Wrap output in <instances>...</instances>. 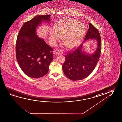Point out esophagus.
<instances>
[{
  "label": "esophagus",
  "mask_w": 122,
  "mask_h": 122,
  "mask_svg": "<svg viewBox=\"0 0 122 122\" xmlns=\"http://www.w3.org/2000/svg\"><path fill=\"white\" fill-rule=\"evenodd\" d=\"M62 50H60L59 49H57L56 50H55L54 52V55H57V54H62Z\"/></svg>",
  "instance_id": "1"
}]
</instances>
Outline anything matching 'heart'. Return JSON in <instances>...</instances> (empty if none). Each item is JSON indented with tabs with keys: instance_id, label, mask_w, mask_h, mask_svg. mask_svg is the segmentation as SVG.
<instances>
[{
	"instance_id": "obj_1",
	"label": "heart",
	"mask_w": 122,
	"mask_h": 122,
	"mask_svg": "<svg viewBox=\"0 0 122 122\" xmlns=\"http://www.w3.org/2000/svg\"><path fill=\"white\" fill-rule=\"evenodd\" d=\"M54 29L50 34V40L53 45L62 38V42L67 48H72L80 42L85 33V27L79 20L65 19L56 22Z\"/></svg>"
}]
</instances>
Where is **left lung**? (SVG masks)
<instances>
[{
	"mask_svg": "<svg viewBox=\"0 0 122 122\" xmlns=\"http://www.w3.org/2000/svg\"><path fill=\"white\" fill-rule=\"evenodd\" d=\"M85 37L84 41L76 49L69 51L65 56L62 66L65 75L71 80H81L89 76L98 62L101 51V40L98 30L91 23ZM89 39H95L98 43L96 51L93 54H86L82 50L84 42Z\"/></svg>",
	"mask_w": 122,
	"mask_h": 122,
	"instance_id": "1",
	"label": "left lung"
}]
</instances>
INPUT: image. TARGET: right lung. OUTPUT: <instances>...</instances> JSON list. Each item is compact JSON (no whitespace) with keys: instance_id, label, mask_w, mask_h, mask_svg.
<instances>
[{"instance_id":"add662e5","label":"right lung","mask_w":122,"mask_h":122,"mask_svg":"<svg viewBox=\"0 0 122 122\" xmlns=\"http://www.w3.org/2000/svg\"><path fill=\"white\" fill-rule=\"evenodd\" d=\"M51 15H38L25 22L18 33L16 58L23 72L30 77L39 78L48 73L53 60V48L36 34L42 21L50 22Z\"/></svg>"}]
</instances>
